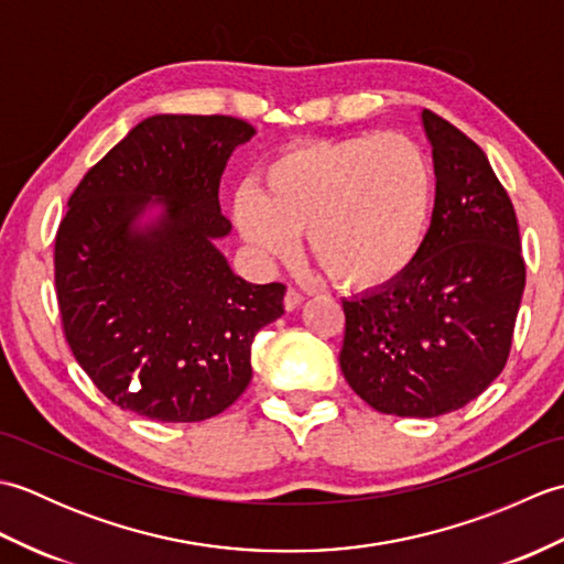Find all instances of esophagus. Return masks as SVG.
Returning a JSON list of instances; mask_svg holds the SVG:
<instances>
[{"mask_svg":"<svg viewBox=\"0 0 564 564\" xmlns=\"http://www.w3.org/2000/svg\"><path fill=\"white\" fill-rule=\"evenodd\" d=\"M303 301H305V297H303V293H301V291L289 289V291H285L283 305H285V310H289V313H293V310L301 307V303H303Z\"/></svg>","mask_w":564,"mask_h":564,"instance_id":"esophagus-1","label":"esophagus"}]
</instances>
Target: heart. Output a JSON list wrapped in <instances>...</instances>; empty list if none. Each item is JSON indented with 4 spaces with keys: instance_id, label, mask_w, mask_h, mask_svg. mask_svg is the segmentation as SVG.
<instances>
[{
    "instance_id": "b5f03b06",
    "label": "heart",
    "mask_w": 564,
    "mask_h": 564,
    "mask_svg": "<svg viewBox=\"0 0 564 564\" xmlns=\"http://www.w3.org/2000/svg\"><path fill=\"white\" fill-rule=\"evenodd\" d=\"M436 176L402 133L303 142L263 166L261 191L235 194L237 230L261 257H285L295 235L329 279L378 291L412 267L431 225Z\"/></svg>"
}]
</instances>
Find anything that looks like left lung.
Here are the masks:
<instances>
[{
    "mask_svg": "<svg viewBox=\"0 0 564 564\" xmlns=\"http://www.w3.org/2000/svg\"><path fill=\"white\" fill-rule=\"evenodd\" d=\"M422 123L436 172L424 247L398 281L341 301L339 366L373 410L431 419L473 402L505 370L525 263L487 154L434 111Z\"/></svg>",
    "mask_w": 564,
    "mask_h": 564,
    "instance_id": "left-lung-1",
    "label": "left lung"
}]
</instances>
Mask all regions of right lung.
<instances>
[{
    "label": "right lung",
    "instance_id": "right-lung-1",
    "mask_svg": "<svg viewBox=\"0 0 564 564\" xmlns=\"http://www.w3.org/2000/svg\"><path fill=\"white\" fill-rule=\"evenodd\" d=\"M254 128L232 116H152L84 174L55 235L63 332L121 410L203 422L251 380V341L283 315V283L254 285L215 247L218 188ZM150 205L161 218L137 227Z\"/></svg>",
    "mask_w": 564,
    "mask_h": 564
}]
</instances>
